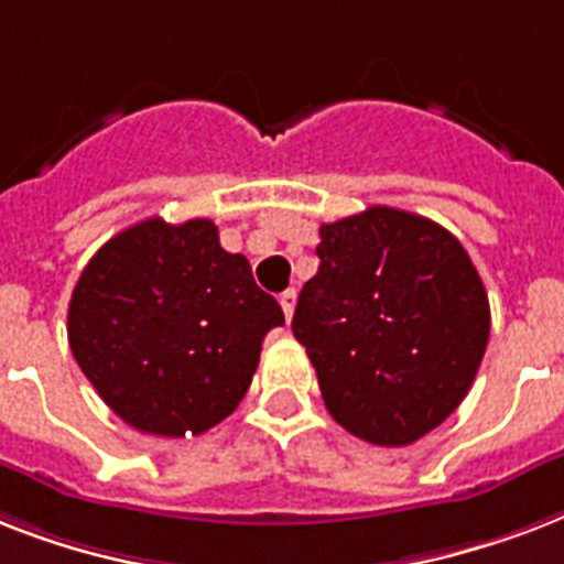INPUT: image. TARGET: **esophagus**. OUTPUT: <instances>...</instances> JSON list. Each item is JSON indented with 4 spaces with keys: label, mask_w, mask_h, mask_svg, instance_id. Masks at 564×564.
<instances>
[{
    "label": "esophagus",
    "mask_w": 564,
    "mask_h": 564,
    "mask_svg": "<svg viewBox=\"0 0 564 564\" xmlns=\"http://www.w3.org/2000/svg\"><path fill=\"white\" fill-rule=\"evenodd\" d=\"M295 304H299V292L295 290L281 292V307H283V316H286V322H290L292 313H295Z\"/></svg>",
    "instance_id": "34e87169"
}]
</instances>
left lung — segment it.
<instances>
[{"mask_svg":"<svg viewBox=\"0 0 564 564\" xmlns=\"http://www.w3.org/2000/svg\"><path fill=\"white\" fill-rule=\"evenodd\" d=\"M318 237L292 334L348 433L412 445L471 389L489 345L486 286L463 242L419 213L377 204Z\"/></svg>","mask_w":564,"mask_h":564,"instance_id":"8db88e82","label":"left lung"}]
</instances>
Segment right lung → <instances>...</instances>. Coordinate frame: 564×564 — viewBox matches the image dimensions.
I'll return each mask as SVG.
<instances>
[{
	"mask_svg": "<svg viewBox=\"0 0 564 564\" xmlns=\"http://www.w3.org/2000/svg\"><path fill=\"white\" fill-rule=\"evenodd\" d=\"M281 304L210 219L137 221L93 254L75 283L66 334L75 362L119 419L184 438L246 398Z\"/></svg>",
	"mask_w": 564,
	"mask_h": 564,
	"instance_id": "add662e5",
	"label": "right lung"
}]
</instances>
